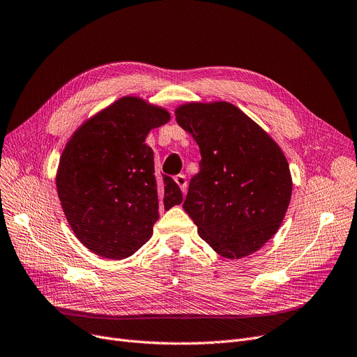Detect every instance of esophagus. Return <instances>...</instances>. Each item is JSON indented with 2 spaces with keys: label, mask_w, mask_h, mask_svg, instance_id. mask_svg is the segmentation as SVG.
<instances>
[{
  "label": "esophagus",
  "mask_w": 357,
  "mask_h": 357,
  "mask_svg": "<svg viewBox=\"0 0 357 357\" xmlns=\"http://www.w3.org/2000/svg\"><path fill=\"white\" fill-rule=\"evenodd\" d=\"M175 182L179 185L181 191L185 194L187 192V178L183 175H178V176H175Z\"/></svg>",
  "instance_id": "34e87169"
}]
</instances>
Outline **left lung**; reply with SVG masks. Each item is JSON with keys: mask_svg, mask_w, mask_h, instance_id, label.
Masks as SVG:
<instances>
[{"mask_svg": "<svg viewBox=\"0 0 357 357\" xmlns=\"http://www.w3.org/2000/svg\"><path fill=\"white\" fill-rule=\"evenodd\" d=\"M178 125L200 149L183 210L218 255L241 259L278 232L293 192L287 157L252 117L227 101H190Z\"/></svg>", "mask_w": 357, "mask_h": 357, "instance_id": "obj_1", "label": "left lung"}]
</instances>
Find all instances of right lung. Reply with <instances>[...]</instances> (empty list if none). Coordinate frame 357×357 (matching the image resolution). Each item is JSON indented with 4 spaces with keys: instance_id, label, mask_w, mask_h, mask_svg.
Masks as SVG:
<instances>
[{
    "instance_id": "1",
    "label": "right lung",
    "mask_w": 357,
    "mask_h": 357,
    "mask_svg": "<svg viewBox=\"0 0 357 357\" xmlns=\"http://www.w3.org/2000/svg\"><path fill=\"white\" fill-rule=\"evenodd\" d=\"M170 113L137 96L116 100L79 126L61 153L56 187L76 238L100 257L122 260L153 235L158 210L182 203L176 182L158 178L145 138Z\"/></svg>"
}]
</instances>
